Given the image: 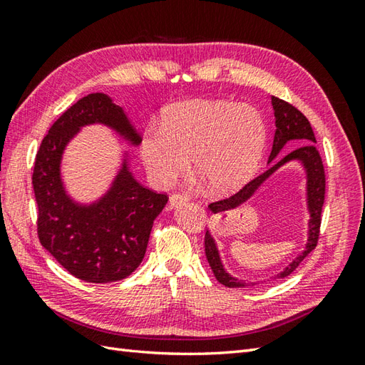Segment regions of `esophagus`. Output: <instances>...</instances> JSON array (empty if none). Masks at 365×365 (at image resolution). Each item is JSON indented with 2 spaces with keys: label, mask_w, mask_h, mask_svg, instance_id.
<instances>
[{
  "label": "esophagus",
  "mask_w": 365,
  "mask_h": 365,
  "mask_svg": "<svg viewBox=\"0 0 365 365\" xmlns=\"http://www.w3.org/2000/svg\"><path fill=\"white\" fill-rule=\"evenodd\" d=\"M190 200V197L187 195H183V192H174V195H170L169 197V204L170 207H178L182 204H187Z\"/></svg>",
  "instance_id": "34e87169"
}]
</instances>
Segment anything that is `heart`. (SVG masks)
<instances>
[{"mask_svg":"<svg viewBox=\"0 0 365 365\" xmlns=\"http://www.w3.org/2000/svg\"><path fill=\"white\" fill-rule=\"evenodd\" d=\"M260 114L247 105L218 100L178 103L163 118L160 128L149 130L139 155L152 180L168 187L188 170L212 192L234 191L259 165L265 144Z\"/></svg>","mask_w":365,"mask_h":365,"instance_id":"b5f03b06","label":"heart"}]
</instances>
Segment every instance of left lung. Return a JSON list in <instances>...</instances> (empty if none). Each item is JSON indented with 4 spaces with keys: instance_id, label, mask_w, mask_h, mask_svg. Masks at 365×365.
I'll return each instance as SVG.
<instances>
[{
    "instance_id": "obj_1",
    "label": "left lung",
    "mask_w": 365,
    "mask_h": 365,
    "mask_svg": "<svg viewBox=\"0 0 365 365\" xmlns=\"http://www.w3.org/2000/svg\"><path fill=\"white\" fill-rule=\"evenodd\" d=\"M271 103H273L274 110V119H276V131L273 139V147H271V153L268 158V169L265 173L252 178L251 182H247L245 187L240 190L235 195L230 197L221 199L218 202H213L208 205V208L213 213L227 212L242 205L250 199L260 185L267 180V178L281 168L285 163L292 160H298L302 163V166L306 169L307 174V208L311 213V220H309V238L306 250L301 255H298L289 267H287L282 273H279L277 277H285L292 274L294 269L299 267V263L307 257V254L315 250L317 243H319L320 237V226H322V210L324 204V192H327V175H324L323 161L319 150L314 143L315 135L311 127V122L302 114L298 108H294L285 100H281L277 97H271ZM289 140H299L303 145L294 150L292 153L285 155H279L278 152L283 148V145ZM205 255L207 260L210 263V268L213 271L215 277L218 279V282L226 287H251L252 282H243L238 281L237 277H232L226 269H224L218 247L215 245V240L212 235L205 234Z\"/></svg>"
}]
</instances>
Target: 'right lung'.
Returning a JSON list of instances; mask_svg holds the SVG:
<instances>
[{"label":"right lung","instance_id":"add662e5","mask_svg":"<svg viewBox=\"0 0 365 365\" xmlns=\"http://www.w3.org/2000/svg\"><path fill=\"white\" fill-rule=\"evenodd\" d=\"M89 123L111 127L133 145L141 141L122 108L102 92L80 98L61 114L36 155L37 235L68 273L105 284L125 279L143 262L153 221L165 208L168 195L138 183L125 160L102 199L91 205L73 202L61 180V160L67 143Z\"/></svg>","mask_w":365,"mask_h":365}]
</instances>
